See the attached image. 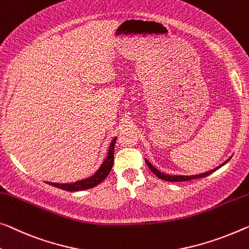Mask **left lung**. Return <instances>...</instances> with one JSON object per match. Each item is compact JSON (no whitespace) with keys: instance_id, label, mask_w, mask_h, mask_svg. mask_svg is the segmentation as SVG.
Segmentation results:
<instances>
[{"instance_id":"1","label":"left lung","mask_w":249,"mask_h":249,"mask_svg":"<svg viewBox=\"0 0 249 249\" xmlns=\"http://www.w3.org/2000/svg\"><path fill=\"white\" fill-rule=\"evenodd\" d=\"M227 161H228V160H227ZM227 161H226V162H227ZM146 163L148 164L149 169H150V170L152 171V173H154V174L157 176V177H159L160 179H162V180H166V181H174V182H178V181H187V180H191V179L207 177V176H209L210 174H213V171L217 170L218 168L223 166V164H225V163H223V164H221V166L217 167L216 169L210 170V171H208V173H205V174H201V175H196V176H169V175H164V174H162V173H160L159 170H157L156 168H155L154 166H152V164H151L150 162L147 161V160H146Z\"/></svg>"}]
</instances>
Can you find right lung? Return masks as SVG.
<instances>
[{"mask_svg": "<svg viewBox=\"0 0 249 249\" xmlns=\"http://www.w3.org/2000/svg\"><path fill=\"white\" fill-rule=\"evenodd\" d=\"M117 138L111 141L109 147V151H108V156L105 159V161L102 162L101 167L99 168L97 173H95L93 176L91 177L83 179V180L76 181L73 183H54V182H47L49 185L54 186L56 188H60L62 190H67V191H79V190H86V189H90L92 187L99 185V183L102 182L105 179L107 178V176L110 174V171L112 169L113 166V154H114V143H116Z\"/></svg>", "mask_w": 249, "mask_h": 249, "instance_id": "add662e5", "label": "right lung"}]
</instances>
